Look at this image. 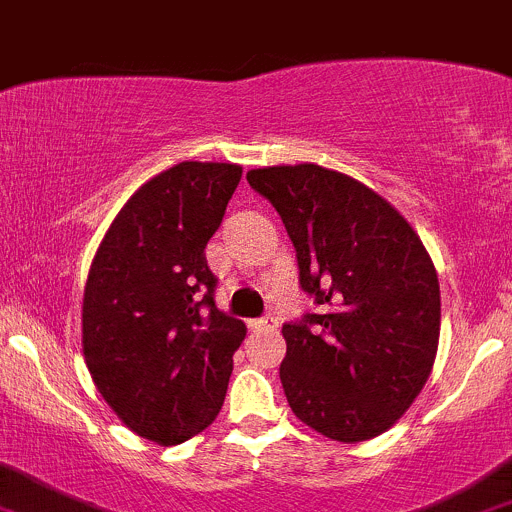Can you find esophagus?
Wrapping results in <instances>:
<instances>
[{"instance_id": "obj_1", "label": "esophagus", "mask_w": 512, "mask_h": 512, "mask_svg": "<svg viewBox=\"0 0 512 512\" xmlns=\"http://www.w3.org/2000/svg\"><path fill=\"white\" fill-rule=\"evenodd\" d=\"M268 328H278V320L273 315H266V318L251 320V330H268Z\"/></svg>"}]
</instances>
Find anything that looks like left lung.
I'll return each mask as SVG.
<instances>
[{
	"mask_svg": "<svg viewBox=\"0 0 512 512\" xmlns=\"http://www.w3.org/2000/svg\"><path fill=\"white\" fill-rule=\"evenodd\" d=\"M318 313L283 325L293 414L345 444L384 434L421 392L441 328L436 268L407 219L357 179L318 165L251 170Z\"/></svg>",
	"mask_w": 512,
	"mask_h": 512,
	"instance_id": "8db88e82",
	"label": "left lung"
}]
</instances>
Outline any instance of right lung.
<instances>
[{
	"label": "right lung",
	"instance_id": "obj_1",
	"mask_svg": "<svg viewBox=\"0 0 512 512\" xmlns=\"http://www.w3.org/2000/svg\"><path fill=\"white\" fill-rule=\"evenodd\" d=\"M239 165L179 162L142 184L100 241L83 293V357L125 426L162 446L217 419L244 340L214 303L207 241Z\"/></svg>",
	"mask_w": 512,
	"mask_h": 512
}]
</instances>
